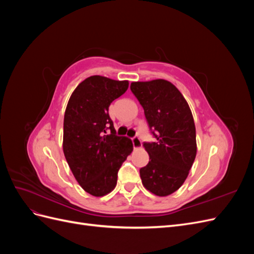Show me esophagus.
Returning a JSON list of instances; mask_svg holds the SVG:
<instances>
[{
  "mask_svg": "<svg viewBox=\"0 0 254 254\" xmlns=\"http://www.w3.org/2000/svg\"><path fill=\"white\" fill-rule=\"evenodd\" d=\"M132 144H133V148L134 149H139V148L142 147V142H141V140L137 136L132 137Z\"/></svg>",
  "mask_w": 254,
  "mask_h": 254,
  "instance_id": "1",
  "label": "esophagus"
}]
</instances>
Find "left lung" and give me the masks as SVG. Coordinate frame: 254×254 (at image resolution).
<instances>
[{
  "label": "left lung",
  "instance_id": "obj_1",
  "mask_svg": "<svg viewBox=\"0 0 254 254\" xmlns=\"http://www.w3.org/2000/svg\"><path fill=\"white\" fill-rule=\"evenodd\" d=\"M130 89L156 137L143 144L149 162L140 170L142 183L152 194L168 196L186 181L196 158L193 114L181 92L165 79L134 81Z\"/></svg>",
  "mask_w": 254,
  "mask_h": 254
}]
</instances>
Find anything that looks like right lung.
Wrapping results in <instances>:
<instances>
[{
    "mask_svg": "<svg viewBox=\"0 0 254 254\" xmlns=\"http://www.w3.org/2000/svg\"><path fill=\"white\" fill-rule=\"evenodd\" d=\"M128 80L90 76L68 99L64 120V153L75 179L92 196L117 187L118 172L133 149L127 136L115 134L109 106L127 91ZM111 129L110 135H105Z\"/></svg>",
    "mask_w": 254,
    "mask_h": 254,
    "instance_id": "obj_1",
    "label": "right lung"
}]
</instances>
